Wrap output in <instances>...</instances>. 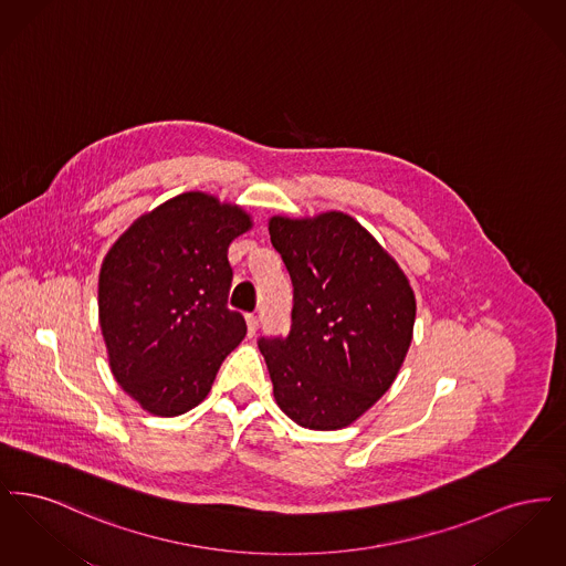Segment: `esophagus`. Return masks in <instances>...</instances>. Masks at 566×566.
Returning <instances> with one entry per match:
<instances>
[{"label": "esophagus", "instance_id": "34e87169", "mask_svg": "<svg viewBox=\"0 0 566 566\" xmlns=\"http://www.w3.org/2000/svg\"><path fill=\"white\" fill-rule=\"evenodd\" d=\"M245 323H248V335H250V337L256 335V331H259V316L248 314V316H245Z\"/></svg>", "mask_w": 566, "mask_h": 566}]
</instances>
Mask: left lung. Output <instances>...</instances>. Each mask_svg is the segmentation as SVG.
<instances>
[{
  "instance_id": "left-lung-1",
  "label": "left lung",
  "mask_w": 566,
  "mask_h": 566,
  "mask_svg": "<svg viewBox=\"0 0 566 566\" xmlns=\"http://www.w3.org/2000/svg\"><path fill=\"white\" fill-rule=\"evenodd\" d=\"M295 286L286 339H261L277 407L303 429L354 424L399 376L416 295L399 263L352 216H271Z\"/></svg>"
}]
</instances>
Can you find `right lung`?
<instances>
[{"label": "right lung", "mask_w": 566, "mask_h": 566, "mask_svg": "<svg viewBox=\"0 0 566 566\" xmlns=\"http://www.w3.org/2000/svg\"><path fill=\"white\" fill-rule=\"evenodd\" d=\"M252 229L238 203L190 190L139 216L99 270V326L109 371L153 416L201 403L227 354L245 337L227 307L229 245Z\"/></svg>", "instance_id": "right-lung-1"}]
</instances>
